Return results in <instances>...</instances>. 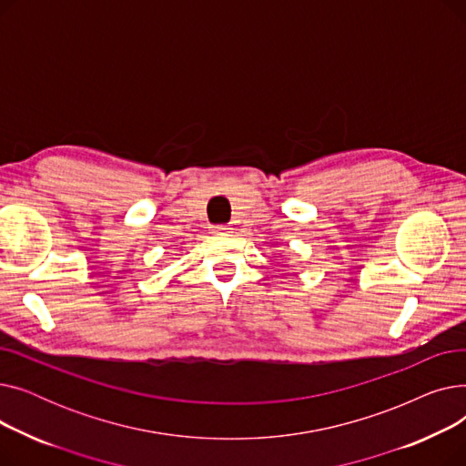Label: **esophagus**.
<instances>
[{
  "label": "esophagus",
  "instance_id": "obj_1",
  "mask_svg": "<svg viewBox=\"0 0 466 466\" xmlns=\"http://www.w3.org/2000/svg\"><path fill=\"white\" fill-rule=\"evenodd\" d=\"M213 232H215V234H218V236H227V234L230 232V228H228V227H215V228H213Z\"/></svg>",
  "mask_w": 466,
  "mask_h": 466
}]
</instances>
